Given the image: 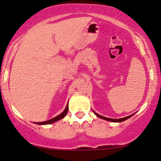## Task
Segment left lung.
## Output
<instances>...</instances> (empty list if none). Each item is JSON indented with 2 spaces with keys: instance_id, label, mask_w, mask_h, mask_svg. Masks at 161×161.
Here are the masks:
<instances>
[{
  "instance_id": "1",
  "label": "left lung",
  "mask_w": 161,
  "mask_h": 161,
  "mask_svg": "<svg viewBox=\"0 0 161 161\" xmlns=\"http://www.w3.org/2000/svg\"><path fill=\"white\" fill-rule=\"evenodd\" d=\"M94 113H95V114L97 116H98L99 118H101V119H105V120H108V121H111V122H119V123H120V122H123V121H125V119H129V118H130L131 116H132L133 114H132V115L130 116H126V117H124V118H120V119H110V118H107V117H104V116H102L101 115H99V114H97V113H95V111H94Z\"/></svg>"
}]
</instances>
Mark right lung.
<instances>
[{
  "mask_svg": "<svg viewBox=\"0 0 161 161\" xmlns=\"http://www.w3.org/2000/svg\"><path fill=\"white\" fill-rule=\"evenodd\" d=\"M68 104L66 105L65 110H64V112L62 113V114H60V115H58L57 116H56V117L53 118V119H49V120H47V121H44V122H40V123H36V124H40V125H44V124H51V123H54V122L56 121H58L60 120V119H63V118L66 115V114H67L68 112Z\"/></svg>",
  "mask_w": 161,
  "mask_h": 161,
  "instance_id": "1",
  "label": "right lung"
}]
</instances>
